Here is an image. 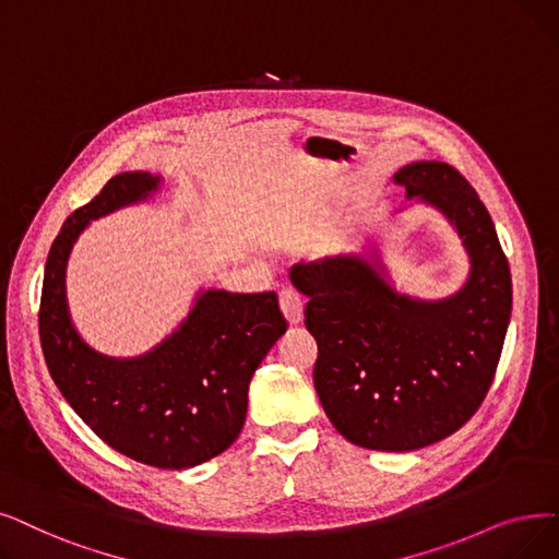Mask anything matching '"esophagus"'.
I'll use <instances>...</instances> for the list:
<instances>
[{"label": "esophagus", "instance_id": "1", "mask_svg": "<svg viewBox=\"0 0 559 559\" xmlns=\"http://www.w3.org/2000/svg\"><path fill=\"white\" fill-rule=\"evenodd\" d=\"M281 310L289 324H299L304 320V299L295 293V289H283L281 293Z\"/></svg>", "mask_w": 559, "mask_h": 559}]
</instances>
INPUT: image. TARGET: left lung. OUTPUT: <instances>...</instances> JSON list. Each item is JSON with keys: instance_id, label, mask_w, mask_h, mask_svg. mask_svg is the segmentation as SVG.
Listing matches in <instances>:
<instances>
[{"instance_id": "obj_1", "label": "left lung", "mask_w": 559, "mask_h": 559, "mask_svg": "<svg viewBox=\"0 0 559 559\" xmlns=\"http://www.w3.org/2000/svg\"><path fill=\"white\" fill-rule=\"evenodd\" d=\"M406 199L443 212L471 258L456 295L423 301L395 293L372 255L295 264L318 340L314 391L354 445L408 452L464 427L487 397L512 314V274L477 191L445 162L395 174Z\"/></svg>"}]
</instances>
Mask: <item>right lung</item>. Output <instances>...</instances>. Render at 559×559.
<instances>
[{
    "label": "right lung",
    "mask_w": 559,
    "mask_h": 559,
    "mask_svg": "<svg viewBox=\"0 0 559 559\" xmlns=\"http://www.w3.org/2000/svg\"><path fill=\"white\" fill-rule=\"evenodd\" d=\"M159 180L118 174L68 216L45 262L38 333L61 395L107 445L141 464L182 471L233 445L251 377L287 322L276 293L205 289L178 331L148 354L114 358L84 343L66 304L70 249L91 219L148 199Z\"/></svg>",
    "instance_id": "add662e5"
}]
</instances>
